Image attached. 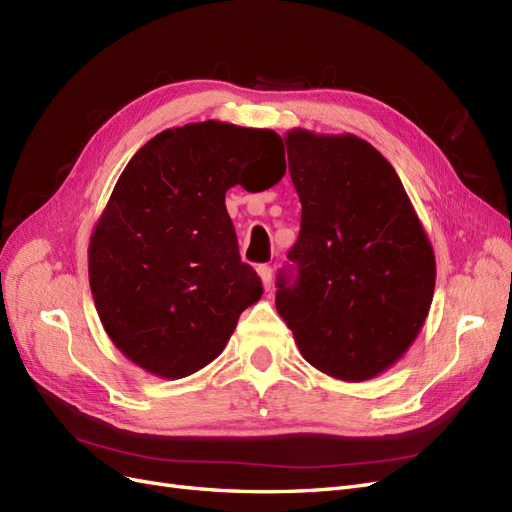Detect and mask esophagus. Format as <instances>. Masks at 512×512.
Segmentation results:
<instances>
[{"mask_svg":"<svg viewBox=\"0 0 512 512\" xmlns=\"http://www.w3.org/2000/svg\"><path fill=\"white\" fill-rule=\"evenodd\" d=\"M258 275L262 280V286H265V290H271L273 286V269L269 265H260L258 267Z\"/></svg>","mask_w":512,"mask_h":512,"instance_id":"obj_1","label":"esophagus"}]
</instances>
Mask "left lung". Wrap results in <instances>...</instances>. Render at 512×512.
<instances>
[{
    "label": "left lung",
    "mask_w": 512,
    "mask_h": 512,
    "mask_svg": "<svg viewBox=\"0 0 512 512\" xmlns=\"http://www.w3.org/2000/svg\"><path fill=\"white\" fill-rule=\"evenodd\" d=\"M284 141L301 232L288 252L297 275L277 277V314L309 365L371 380L423 329L433 247L395 168L363 138L294 128Z\"/></svg>",
    "instance_id": "1"
}]
</instances>
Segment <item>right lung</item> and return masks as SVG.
Listing matches in <instances>:
<instances>
[{
  "label": "right lung",
  "mask_w": 512,
  "mask_h": 512,
  "mask_svg": "<svg viewBox=\"0 0 512 512\" xmlns=\"http://www.w3.org/2000/svg\"><path fill=\"white\" fill-rule=\"evenodd\" d=\"M277 143L209 119L156 134L123 168L91 232L89 286L111 342L149 374L177 380L218 359L262 297L224 200L256 168L269 170L260 190L284 177Z\"/></svg>",
  "instance_id": "right-lung-1"
}]
</instances>
